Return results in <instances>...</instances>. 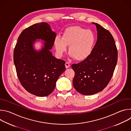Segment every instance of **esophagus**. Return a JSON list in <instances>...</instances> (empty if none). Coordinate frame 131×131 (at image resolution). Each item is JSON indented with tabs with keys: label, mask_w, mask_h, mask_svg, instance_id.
Returning a JSON list of instances; mask_svg holds the SVG:
<instances>
[{
	"label": "esophagus",
	"mask_w": 131,
	"mask_h": 131,
	"mask_svg": "<svg viewBox=\"0 0 131 131\" xmlns=\"http://www.w3.org/2000/svg\"><path fill=\"white\" fill-rule=\"evenodd\" d=\"M65 67H66V68H69V66H70V64H69V63H68V62H66V63H65Z\"/></svg>",
	"instance_id": "34e87169"
}]
</instances>
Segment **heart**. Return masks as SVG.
I'll return each mask as SVG.
<instances>
[{
    "instance_id": "1",
    "label": "heart",
    "mask_w": 131,
    "mask_h": 131,
    "mask_svg": "<svg viewBox=\"0 0 131 131\" xmlns=\"http://www.w3.org/2000/svg\"><path fill=\"white\" fill-rule=\"evenodd\" d=\"M96 40L92 30L79 26H72L66 29L62 37L57 36L54 40L56 51L62 56L69 46V52L72 57L78 61L88 58L93 51Z\"/></svg>"
}]
</instances>
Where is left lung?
<instances>
[{
  "label": "left lung",
  "instance_id": "8db88e82",
  "mask_svg": "<svg viewBox=\"0 0 131 131\" xmlns=\"http://www.w3.org/2000/svg\"><path fill=\"white\" fill-rule=\"evenodd\" d=\"M97 40L89 57L71 67L75 72L73 85L79 93L91 95L107 85L117 65L118 50L111 33L97 23Z\"/></svg>",
  "mask_w": 131,
  "mask_h": 131
}]
</instances>
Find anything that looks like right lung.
I'll list each match as a JSON object with an SVG mask.
<instances>
[{
	"label": "right lung",
	"instance_id": "right-lung-1",
	"mask_svg": "<svg viewBox=\"0 0 131 131\" xmlns=\"http://www.w3.org/2000/svg\"><path fill=\"white\" fill-rule=\"evenodd\" d=\"M56 36L48 23L34 24L21 32L14 50L13 61L18 78L27 91L37 96L50 94L65 70V62L56 59L50 51ZM37 39L45 41L39 51L33 47Z\"/></svg>",
	"mask_w": 131,
	"mask_h": 131
}]
</instances>
